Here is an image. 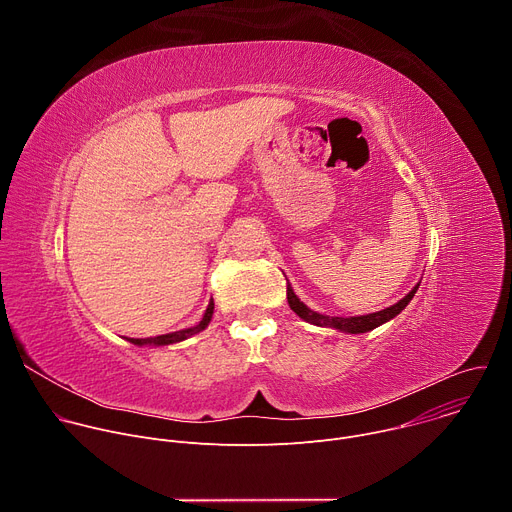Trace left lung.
Instances as JSON below:
<instances>
[{
	"instance_id": "8db88e82",
	"label": "left lung",
	"mask_w": 512,
	"mask_h": 512,
	"mask_svg": "<svg viewBox=\"0 0 512 512\" xmlns=\"http://www.w3.org/2000/svg\"><path fill=\"white\" fill-rule=\"evenodd\" d=\"M419 285H415L409 294L399 300L395 306L387 308V310H381V312H375V314H369V316H354V318H338V316H324V314H318L314 310H310L304 302L298 300V296L294 294V289H291L287 285V304L289 308L294 310L302 320L310 322V324H316V326H328V328H336V330H342V332H350V334H360V332H369V330H375L377 326L389 322L391 318H395L401 310H405V306L411 302V298L415 296Z\"/></svg>"
}]
</instances>
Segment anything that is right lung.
I'll use <instances>...</instances> for the list:
<instances>
[{
  "label": "right lung",
  "mask_w": 512,
  "mask_h": 512,
  "mask_svg": "<svg viewBox=\"0 0 512 512\" xmlns=\"http://www.w3.org/2000/svg\"><path fill=\"white\" fill-rule=\"evenodd\" d=\"M212 310H214V304L210 302V304H208V308H206V314L202 316V320H200L196 326H192V328H186V330H180V332H172V334H162V336H156V338H127V340H129V342H133V344H139V346H143V344L164 346V344H172V342L186 340L188 336L198 334L200 330H204V328L208 326V322H210V318H212Z\"/></svg>",
  "instance_id": "add662e5"
}]
</instances>
